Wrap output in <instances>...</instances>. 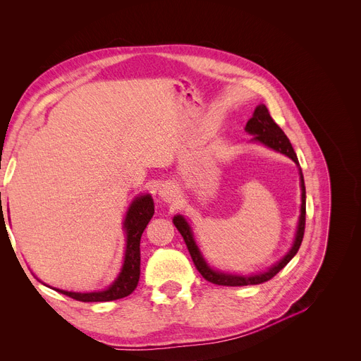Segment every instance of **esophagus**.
Listing matches in <instances>:
<instances>
[{
  "mask_svg": "<svg viewBox=\"0 0 361 361\" xmlns=\"http://www.w3.org/2000/svg\"><path fill=\"white\" fill-rule=\"evenodd\" d=\"M159 196L162 197V200H165V202H174V199L177 197L176 196V190H174V187H171V185H162L161 188H159Z\"/></svg>",
  "mask_w": 361,
  "mask_h": 361,
  "instance_id": "1",
  "label": "esophagus"
}]
</instances>
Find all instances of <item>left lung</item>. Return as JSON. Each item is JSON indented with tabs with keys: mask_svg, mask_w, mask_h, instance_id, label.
<instances>
[{
	"mask_svg": "<svg viewBox=\"0 0 361 361\" xmlns=\"http://www.w3.org/2000/svg\"><path fill=\"white\" fill-rule=\"evenodd\" d=\"M245 130L251 135H254L252 140L261 142L264 145L281 152L284 155H287L289 158H292L296 164L298 162V157L293 151V147L290 140L287 139V136L284 135V132L280 129V126L274 122L273 117L270 116L269 109L259 104L252 117L248 120V123L245 126ZM300 187H302V206H300V218H299V225H298V232H296V238H295V244L292 247V250L287 252L283 259H280L276 266H273L269 271L266 273H259V274H254V276H235V274H225V273H219L212 270L206 261L203 259L195 239H193V232H191L188 224L185 222V219L183 216H176L173 219L176 228L178 229V232L181 233V236L184 238V243L188 248V252L191 255V259H193L196 269L199 270V273L210 283L213 284H219V286H250V284H259L264 281H269L270 279H273L281 269H284L296 252L300 248L302 239L305 235V222H306V191H305V181H303V174L300 170Z\"/></svg>",
	"mask_w": 361,
	"mask_h": 361,
	"instance_id": "left-lung-1",
	"label": "left lung"
}]
</instances>
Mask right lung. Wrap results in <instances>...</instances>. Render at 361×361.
<instances>
[{
	"label": "right lung",
	"instance_id": "right-lung-1",
	"mask_svg": "<svg viewBox=\"0 0 361 361\" xmlns=\"http://www.w3.org/2000/svg\"><path fill=\"white\" fill-rule=\"evenodd\" d=\"M154 216V202L149 195L140 196L130 204L126 219V251H125V262L122 271H120L116 281L103 292H92V293H75L55 289L56 292L69 296L80 302H110L116 299H122L129 296L139 283L140 276V236L145 231ZM4 214L1 213V219Z\"/></svg>",
	"mask_w": 361,
	"mask_h": 361
}]
</instances>
